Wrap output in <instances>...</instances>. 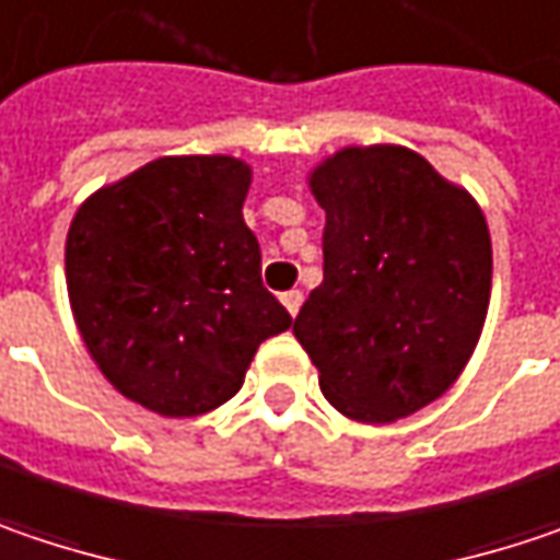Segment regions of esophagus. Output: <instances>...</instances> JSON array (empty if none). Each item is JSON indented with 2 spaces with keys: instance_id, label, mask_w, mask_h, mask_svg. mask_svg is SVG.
Instances as JSON below:
<instances>
[{
  "instance_id": "34e87169",
  "label": "esophagus",
  "mask_w": 560,
  "mask_h": 560,
  "mask_svg": "<svg viewBox=\"0 0 560 560\" xmlns=\"http://www.w3.org/2000/svg\"><path fill=\"white\" fill-rule=\"evenodd\" d=\"M281 304H284V311L291 313V316H298V311H301V304H304V291H284L281 294Z\"/></svg>"
}]
</instances>
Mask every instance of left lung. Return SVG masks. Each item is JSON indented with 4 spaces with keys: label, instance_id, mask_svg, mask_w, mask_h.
Instances as JSON below:
<instances>
[{
    "label": "left lung",
    "instance_id": "8db88e82",
    "mask_svg": "<svg viewBox=\"0 0 560 560\" xmlns=\"http://www.w3.org/2000/svg\"><path fill=\"white\" fill-rule=\"evenodd\" d=\"M323 281L294 319L323 396L389 424L441 399L478 346L491 234L478 202L402 145H348L311 171Z\"/></svg>",
    "mask_w": 560,
    "mask_h": 560
}]
</instances>
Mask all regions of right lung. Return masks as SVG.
I'll return each mask as SVG.
<instances>
[{"mask_svg":"<svg viewBox=\"0 0 560 560\" xmlns=\"http://www.w3.org/2000/svg\"><path fill=\"white\" fill-rule=\"evenodd\" d=\"M249 180L241 158L171 154L91 192L69 224L84 348L114 389L164 418L224 406L259 342L291 326L259 279Z\"/></svg>","mask_w":560,"mask_h":560,"instance_id":"obj_1","label":"right lung"}]
</instances>
